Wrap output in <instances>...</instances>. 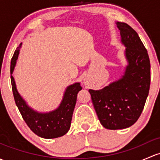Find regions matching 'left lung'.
Instances as JSON below:
<instances>
[{
    "label": "left lung",
    "instance_id": "obj_1",
    "mask_svg": "<svg viewBox=\"0 0 160 160\" xmlns=\"http://www.w3.org/2000/svg\"><path fill=\"white\" fill-rule=\"evenodd\" d=\"M129 62L124 76L100 90H89L100 123L109 129L133 125L142 113L150 87V61L137 31L117 22Z\"/></svg>",
    "mask_w": 160,
    "mask_h": 160
}]
</instances>
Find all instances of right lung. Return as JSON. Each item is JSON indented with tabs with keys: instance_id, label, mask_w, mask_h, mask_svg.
Segmentation results:
<instances>
[{
	"instance_id": "add662e5",
	"label": "right lung",
	"mask_w": 160,
	"mask_h": 160,
	"mask_svg": "<svg viewBox=\"0 0 160 160\" xmlns=\"http://www.w3.org/2000/svg\"><path fill=\"white\" fill-rule=\"evenodd\" d=\"M21 46V43H20L11 59V73L13 71ZM11 80L17 107H18V110L27 125L35 134L45 139H52L62 137L68 132L77 102V93L82 90L80 83H76L67 87L63 101L56 110L49 113H38L28 107L24 100L19 95L16 89L13 76H11Z\"/></svg>"
}]
</instances>
